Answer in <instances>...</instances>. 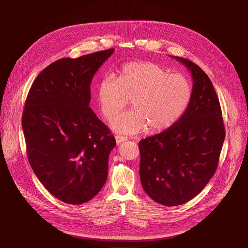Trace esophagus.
<instances>
[{"mask_svg": "<svg viewBox=\"0 0 248 248\" xmlns=\"http://www.w3.org/2000/svg\"><path fill=\"white\" fill-rule=\"evenodd\" d=\"M126 140V138L125 137H123V136H115V141L117 145L122 144L123 141H125Z\"/></svg>", "mask_w": 248, "mask_h": 248, "instance_id": "obj_1", "label": "esophagus"}]
</instances>
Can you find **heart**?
<instances>
[{
	"mask_svg": "<svg viewBox=\"0 0 248 248\" xmlns=\"http://www.w3.org/2000/svg\"><path fill=\"white\" fill-rule=\"evenodd\" d=\"M192 85L183 74L170 73L149 61L129 62L115 78L103 76L97 84V101L102 115L112 121L132 100L133 110L111 123L116 133L134 135L148 127L160 133L173 126L187 110Z\"/></svg>",
	"mask_w": 248,
	"mask_h": 248,
	"instance_id": "1",
	"label": "heart"
}]
</instances>
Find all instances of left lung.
<instances>
[{"label":"left lung","instance_id":"8db88e82","mask_svg":"<svg viewBox=\"0 0 248 248\" xmlns=\"http://www.w3.org/2000/svg\"><path fill=\"white\" fill-rule=\"evenodd\" d=\"M173 58L191 72V102L173 126L139 142L141 186L165 206L184 204L204 189L215 174L225 139L222 111L210 78L192 61Z\"/></svg>","mask_w":248,"mask_h":248}]
</instances>
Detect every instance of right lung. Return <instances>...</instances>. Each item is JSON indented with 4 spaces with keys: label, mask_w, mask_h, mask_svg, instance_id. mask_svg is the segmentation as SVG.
Here are the masks:
<instances>
[{
    "label": "right lung",
    "mask_w": 248,
    "mask_h": 248,
    "mask_svg": "<svg viewBox=\"0 0 248 248\" xmlns=\"http://www.w3.org/2000/svg\"><path fill=\"white\" fill-rule=\"evenodd\" d=\"M114 49L51 63L34 80L22 126L29 163L62 202L79 205L106 183L114 137L89 108L90 83Z\"/></svg>",
    "instance_id": "1"
}]
</instances>
